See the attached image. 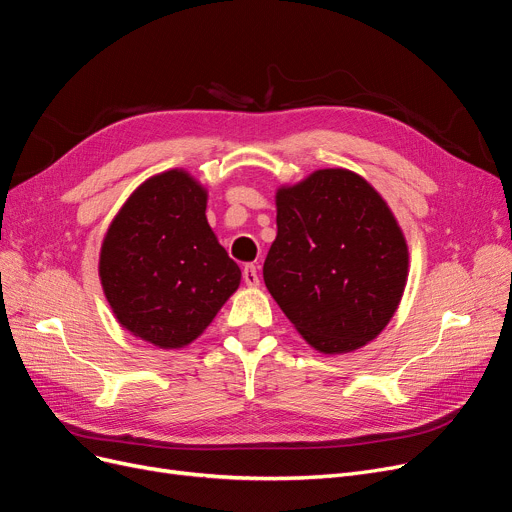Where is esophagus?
I'll return each instance as SVG.
<instances>
[{"mask_svg":"<svg viewBox=\"0 0 512 512\" xmlns=\"http://www.w3.org/2000/svg\"><path fill=\"white\" fill-rule=\"evenodd\" d=\"M242 280H244V284L251 286V288L259 286V274H257V268H255L253 263L244 265V270H242Z\"/></svg>","mask_w":512,"mask_h":512,"instance_id":"34e87169","label":"esophagus"}]
</instances>
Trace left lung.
<instances>
[{
  "mask_svg": "<svg viewBox=\"0 0 512 512\" xmlns=\"http://www.w3.org/2000/svg\"><path fill=\"white\" fill-rule=\"evenodd\" d=\"M276 226L263 280L299 335L322 353L379 337L408 280V244L383 196L349 169H318L278 188Z\"/></svg>",
  "mask_w": 512,
  "mask_h": 512,
  "instance_id": "left-lung-1",
  "label": "left lung"
}]
</instances>
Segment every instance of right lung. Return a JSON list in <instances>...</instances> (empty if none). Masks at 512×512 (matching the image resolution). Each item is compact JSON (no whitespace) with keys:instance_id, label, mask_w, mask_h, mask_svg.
<instances>
[{"instance_id":"right-lung-1","label":"right lung","mask_w":512,"mask_h":512,"mask_svg":"<svg viewBox=\"0 0 512 512\" xmlns=\"http://www.w3.org/2000/svg\"><path fill=\"white\" fill-rule=\"evenodd\" d=\"M207 190L184 169L136 188L102 242L100 280L119 324L161 349L203 335L240 284L207 221Z\"/></svg>"}]
</instances>
